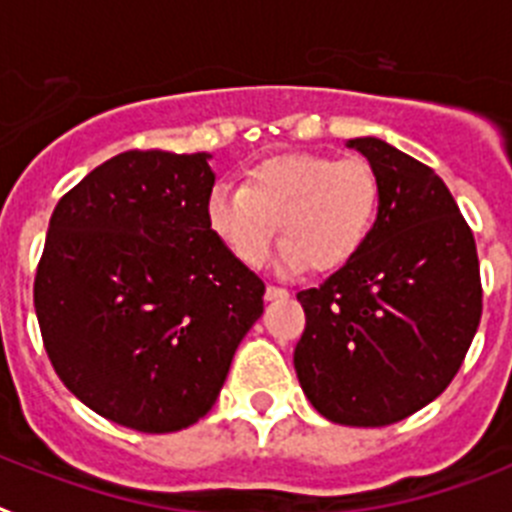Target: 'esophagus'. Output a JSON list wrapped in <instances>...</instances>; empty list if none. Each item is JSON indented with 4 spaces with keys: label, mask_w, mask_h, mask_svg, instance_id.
<instances>
[{
    "label": "esophagus",
    "mask_w": 512,
    "mask_h": 512,
    "mask_svg": "<svg viewBox=\"0 0 512 512\" xmlns=\"http://www.w3.org/2000/svg\"><path fill=\"white\" fill-rule=\"evenodd\" d=\"M278 299H288L286 288H278V286L265 288V301H278Z\"/></svg>",
    "instance_id": "34e87169"
}]
</instances>
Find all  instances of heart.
Returning a JSON list of instances; mask_svg holds the SVG:
<instances>
[{
	"mask_svg": "<svg viewBox=\"0 0 512 512\" xmlns=\"http://www.w3.org/2000/svg\"><path fill=\"white\" fill-rule=\"evenodd\" d=\"M379 180L363 159L288 151L247 170L242 188H213L206 221L247 268L268 260L281 221V268L335 273L368 242Z\"/></svg>",
	"mask_w": 512,
	"mask_h": 512,
	"instance_id": "1",
	"label": "heart"
}]
</instances>
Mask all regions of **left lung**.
I'll use <instances>...</instances> for the list:
<instances>
[{"label":"left lung","mask_w":512,"mask_h":512,"mask_svg":"<svg viewBox=\"0 0 512 512\" xmlns=\"http://www.w3.org/2000/svg\"><path fill=\"white\" fill-rule=\"evenodd\" d=\"M379 180V213L353 260L296 299L293 368L327 420L381 428L441 397L482 317L474 234L446 182L376 136L350 139Z\"/></svg>","instance_id":"1"}]
</instances>
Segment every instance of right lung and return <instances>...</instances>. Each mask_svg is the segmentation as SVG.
<instances>
[{
  "mask_svg": "<svg viewBox=\"0 0 512 512\" xmlns=\"http://www.w3.org/2000/svg\"><path fill=\"white\" fill-rule=\"evenodd\" d=\"M211 154L123 151L53 208L35 317L66 389L139 433H175L219 397L265 283L206 221Z\"/></svg>",
  "mask_w": 512,
  "mask_h": 512,
  "instance_id": "obj_1",
  "label": "right lung"
}]
</instances>
